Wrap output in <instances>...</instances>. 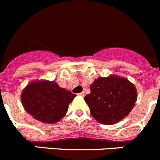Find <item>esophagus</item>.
<instances>
[{"instance_id":"esophagus-1","label":"esophagus","mask_w":160,"mask_h":160,"mask_svg":"<svg viewBox=\"0 0 160 160\" xmlns=\"http://www.w3.org/2000/svg\"><path fill=\"white\" fill-rule=\"evenodd\" d=\"M78 96H85V92H82L78 93Z\"/></svg>"}]
</instances>
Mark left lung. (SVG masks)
<instances>
[{
    "label": "left lung",
    "mask_w": 160,
    "mask_h": 160,
    "mask_svg": "<svg viewBox=\"0 0 160 160\" xmlns=\"http://www.w3.org/2000/svg\"><path fill=\"white\" fill-rule=\"evenodd\" d=\"M90 90L84 99L92 116L107 125L116 124L127 117L137 100L135 86L117 75L98 78L90 85Z\"/></svg>",
    "instance_id": "obj_1"
}]
</instances>
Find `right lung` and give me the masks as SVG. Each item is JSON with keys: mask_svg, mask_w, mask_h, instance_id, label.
<instances>
[{"mask_svg": "<svg viewBox=\"0 0 160 160\" xmlns=\"http://www.w3.org/2000/svg\"><path fill=\"white\" fill-rule=\"evenodd\" d=\"M76 95L55 82L32 81L23 89L21 100L26 111L45 124L60 121L68 112L69 103Z\"/></svg>", "mask_w": 160, "mask_h": 160, "instance_id": "add662e5", "label": "right lung"}]
</instances>
